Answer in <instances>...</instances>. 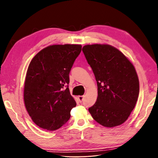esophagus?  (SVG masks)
Masks as SVG:
<instances>
[{
    "label": "esophagus",
    "instance_id": "esophagus-1",
    "mask_svg": "<svg viewBox=\"0 0 158 158\" xmlns=\"http://www.w3.org/2000/svg\"><path fill=\"white\" fill-rule=\"evenodd\" d=\"M78 99H79V101H80V102H81L84 99V96L83 95H79V96H78Z\"/></svg>",
    "mask_w": 158,
    "mask_h": 158
}]
</instances>
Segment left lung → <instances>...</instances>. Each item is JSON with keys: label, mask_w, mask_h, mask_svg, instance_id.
<instances>
[{"label": "left lung", "mask_w": 158, "mask_h": 158, "mask_svg": "<svg viewBox=\"0 0 158 158\" xmlns=\"http://www.w3.org/2000/svg\"><path fill=\"white\" fill-rule=\"evenodd\" d=\"M83 52L94 73L98 96L88 108L95 121L112 128L125 122L139 92L138 75L124 54L108 44L85 45Z\"/></svg>", "instance_id": "obj_1"}]
</instances>
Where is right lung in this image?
<instances>
[{
    "label": "right lung",
    "mask_w": 158,
    "mask_h": 158,
    "mask_svg": "<svg viewBox=\"0 0 158 158\" xmlns=\"http://www.w3.org/2000/svg\"><path fill=\"white\" fill-rule=\"evenodd\" d=\"M81 47L80 44L49 46L30 62L24 101L32 121L40 128L53 131L70 119L76 102L68 88L69 73Z\"/></svg>",
    "instance_id": "add662e5"
}]
</instances>
